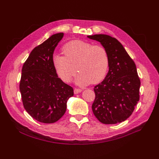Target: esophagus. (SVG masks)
Wrapping results in <instances>:
<instances>
[{"mask_svg": "<svg viewBox=\"0 0 159 159\" xmlns=\"http://www.w3.org/2000/svg\"><path fill=\"white\" fill-rule=\"evenodd\" d=\"M82 90L81 89H79V88H75L74 89V93L75 94H77V93H79L82 92Z\"/></svg>", "mask_w": 159, "mask_h": 159, "instance_id": "34e87169", "label": "esophagus"}]
</instances>
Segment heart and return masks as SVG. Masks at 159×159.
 <instances>
[{
    "instance_id": "b5f03b06",
    "label": "heart",
    "mask_w": 159,
    "mask_h": 159,
    "mask_svg": "<svg viewBox=\"0 0 159 159\" xmlns=\"http://www.w3.org/2000/svg\"><path fill=\"white\" fill-rule=\"evenodd\" d=\"M62 52L64 56L55 55L52 63L63 81L70 82L77 73V69L80 73L76 82L80 86L98 84L106 77L109 58L105 47L81 40H73L64 46Z\"/></svg>"
}]
</instances>
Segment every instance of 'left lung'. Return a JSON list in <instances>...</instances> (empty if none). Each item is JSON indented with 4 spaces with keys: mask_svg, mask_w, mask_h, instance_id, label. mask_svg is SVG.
I'll list each match as a JSON object with an SVG mask.
<instances>
[{
    "mask_svg": "<svg viewBox=\"0 0 159 159\" xmlns=\"http://www.w3.org/2000/svg\"><path fill=\"white\" fill-rule=\"evenodd\" d=\"M87 37L100 42L109 58L106 77L93 89V114L104 124L124 121L132 114L140 99V80L135 63L116 38L106 34Z\"/></svg>",
    "mask_w": 159,
    "mask_h": 159,
    "instance_id": "1",
    "label": "left lung"
}]
</instances>
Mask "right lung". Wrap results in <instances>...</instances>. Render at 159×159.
I'll return each mask as SVG.
<instances>
[{
	"label": "right lung",
	"mask_w": 159,
	"mask_h": 159,
	"mask_svg": "<svg viewBox=\"0 0 159 159\" xmlns=\"http://www.w3.org/2000/svg\"><path fill=\"white\" fill-rule=\"evenodd\" d=\"M64 33L52 35L30 52L22 68L19 89L26 111L36 120L52 123L66 111L73 95L71 86L61 80L53 66V53Z\"/></svg>",
	"instance_id": "1"
}]
</instances>
